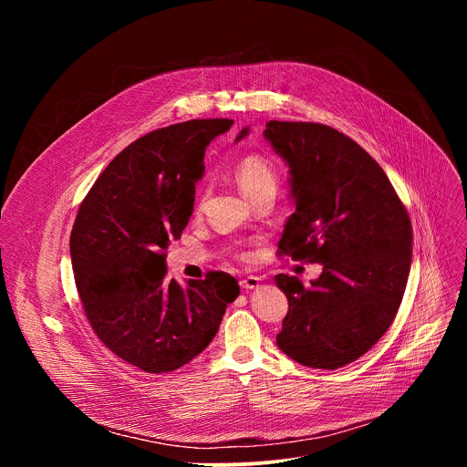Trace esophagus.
Listing matches in <instances>:
<instances>
[{"instance_id":"esophagus-1","label":"esophagus","mask_w":467,"mask_h":467,"mask_svg":"<svg viewBox=\"0 0 467 467\" xmlns=\"http://www.w3.org/2000/svg\"><path fill=\"white\" fill-rule=\"evenodd\" d=\"M260 277H254V275H247V277H244L242 281H240V286L242 288H245V290H254V288H258L260 286Z\"/></svg>"}]
</instances>
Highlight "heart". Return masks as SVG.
I'll use <instances>...</instances> for the list:
<instances>
[{
    "label": "heart",
    "mask_w": 467,
    "mask_h": 467,
    "mask_svg": "<svg viewBox=\"0 0 467 467\" xmlns=\"http://www.w3.org/2000/svg\"><path fill=\"white\" fill-rule=\"evenodd\" d=\"M234 179L240 190L251 199H256L264 193H275L279 177L272 162L258 155L244 157L234 170Z\"/></svg>",
    "instance_id": "1"
}]
</instances>
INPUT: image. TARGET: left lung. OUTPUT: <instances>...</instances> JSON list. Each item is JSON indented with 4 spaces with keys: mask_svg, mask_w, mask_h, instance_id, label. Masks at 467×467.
Segmentation results:
<instances>
[{
    "mask_svg": "<svg viewBox=\"0 0 467 467\" xmlns=\"http://www.w3.org/2000/svg\"><path fill=\"white\" fill-rule=\"evenodd\" d=\"M247 135L244 127L236 142ZM264 139L288 164L296 205L279 249L323 265L310 288L297 277L275 275L288 299L277 346L303 366L337 369L380 340L403 301L410 218L384 170L344 132L272 119Z\"/></svg>",
    "mask_w": 467,
    "mask_h": 467,
    "instance_id": "obj_1",
    "label": "left lung"
}]
</instances>
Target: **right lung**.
I'll list each match as a JSON object with an SVG mask.
<instances>
[{
	"label": "right lung",
	"mask_w": 467,
	"mask_h": 467,
	"mask_svg": "<svg viewBox=\"0 0 467 467\" xmlns=\"http://www.w3.org/2000/svg\"><path fill=\"white\" fill-rule=\"evenodd\" d=\"M231 125L190 119L150 132L114 157L79 207L70 254L85 314L114 355L148 373L202 353L240 294L222 272L168 281L164 254L192 216L207 146Z\"/></svg>",
	"instance_id": "right-lung-1"
}]
</instances>
